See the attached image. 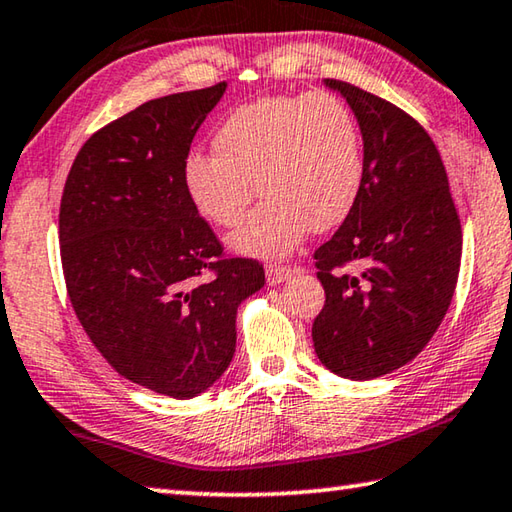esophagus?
<instances>
[{
    "instance_id": "1",
    "label": "esophagus",
    "mask_w": 512,
    "mask_h": 512,
    "mask_svg": "<svg viewBox=\"0 0 512 512\" xmlns=\"http://www.w3.org/2000/svg\"><path fill=\"white\" fill-rule=\"evenodd\" d=\"M265 274H267V283H270V285H276V283H283V281L292 279L294 270H292L290 265H267Z\"/></svg>"
}]
</instances>
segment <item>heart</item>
Wrapping results in <instances>:
<instances>
[{"label": "heart", "instance_id": "obj_1", "mask_svg": "<svg viewBox=\"0 0 512 512\" xmlns=\"http://www.w3.org/2000/svg\"><path fill=\"white\" fill-rule=\"evenodd\" d=\"M195 209L222 229L242 224L254 184L267 200L231 238L247 256L290 254L312 231L342 222L364 184V141L342 98L270 96L233 110L213 134V157L184 168Z\"/></svg>", "mask_w": 512, "mask_h": 512}]
</instances>
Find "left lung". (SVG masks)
<instances>
[{
	"mask_svg": "<svg viewBox=\"0 0 512 512\" xmlns=\"http://www.w3.org/2000/svg\"><path fill=\"white\" fill-rule=\"evenodd\" d=\"M364 141V184L335 236L315 251L326 290L312 324L321 364L373 380L423 351L450 308L461 220L434 141L414 116L344 80Z\"/></svg>",
	"mask_w": 512,
	"mask_h": 512,
	"instance_id": "1",
	"label": "left lung"
}]
</instances>
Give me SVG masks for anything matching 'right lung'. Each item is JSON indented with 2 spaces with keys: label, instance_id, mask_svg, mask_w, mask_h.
Listing matches in <instances>:
<instances>
[{
  "label": "right lung",
  "instance_id": "right-lung-1",
  "mask_svg": "<svg viewBox=\"0 0 512 512\" xmlns=\"http://www.w3.org/2000/svg\"><path fill=\"white\" fill-rule=\"evenodd\" d=\"M224 89L155 98L107 123L80 148L60 200L80 326L125 380L177 400L227 371L240 301L265 285L254 258L224 256L184 182L195 132Z\"/></svg>",
  "mask_w": 512,
  "mask_h": 512
}]
</instances>
